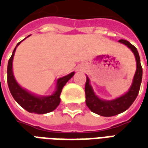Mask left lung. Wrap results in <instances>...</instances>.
<instances>
[{"instance_id":"obj_1","label":"left lung","mask_w":148,"mask_h":148,"mask_svg":"<svg viewBox=\"0 0 148 148\" xmlns=\"http://www.w3.org/2000/svg\"><path fill=\"white\" fill-rule=\"evenodd\" d=\"M119 42L127 46L130 49L135 55L136 61V71L134 75L132 86L128 91H127L122 96L116 97L115 99H101L94 93L93 87L90 85V78L86 76V82L85 86L86 104L93 112L102 116H112L126 111L132 105L134 101L136 98L142 82L143 69L140 64V55L137 51V49L127 40L121 39L119 40Z\"/></svg>"}]
</instances>
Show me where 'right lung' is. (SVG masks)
<instances>
[{"label":"right lung","mask_w":148,"mask_h":148,"mask_svg":"<svg viewBox=\"0 0 148 148\" xmlns=\"http://www.w3.org/2000/svg\"><path fill=\"white\" fill-rule=\"evenodd\" d=\"M22 41L18 42L17 45L16 46L11 58L8 60V68H7V81H8V86L10 93L13 97L15 101L22 108H24L25 110H27L31 113L45 114L50 112L54 111L60 103L59 97L61 94L62 88L68 81L74 76V72H72L64 77L58 78L56 82L55 92L49 96H39V95L27 91V90L24 89L18 84L14 77L13 71H12V61H13L15 51H16V47Z\"/></svg>","instance_id":"obj_1"}]
</instances>
